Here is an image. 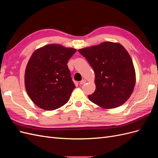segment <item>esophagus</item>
I'll return each mask as SVG.
<instances>
[{"mask_svg":"<svg viewBox=\"0 0 158 158\" xmlns=\"http://www.w3.org/2000/svg\"><path fill=\"white\" fill-rule=\"evenodd\" d=\"M85 82H86V80L84 79V80H82L80 81V85H83V84H85Z\"/></svg>","mask_w":158,"mask_h":158,"instance_id":"obj_1","label":"esophagus"}]
</instances>
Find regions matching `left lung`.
Segmentation results:
<instances>
[{
    "label": "left lung",
    "instance_id": "left-lung-1",
    "mask_svg": "<svg viewBox=\"0 0 158 158\" xmlns=\"http://www.w3.org/2000/svg\"><path fill=\"white\" fill-rule=\"evenodd\" d=\"M95 73V92L88 98L98 106L116 108L125 103L136 82L131 57L119 44L104 42L78 50Z\"/></svg>",
    "mask_w": 158,
    "mask_h": 158
}]
</instances>
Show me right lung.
Returning a JSON list of instances; mask_svg holds the SVG:
<instances>
[{
    "label": "right lung",
    "mask_w": 158,
    "mask_h": 158,
    "mask_svg": "<svg viewBox=\"0 0 158 158\" xmlns=\"http://www.w3.org/2000/svg\"><path fill=\"white\" fill-rule=\"evenodd\" d=\"M76 52L73 48L50 44L32 54L26 69L25 86L36 106L52 111L68 102L76 86L67 63Z\"/></svg>",
    "instance_id": "obj_1"
}]
</instances>
